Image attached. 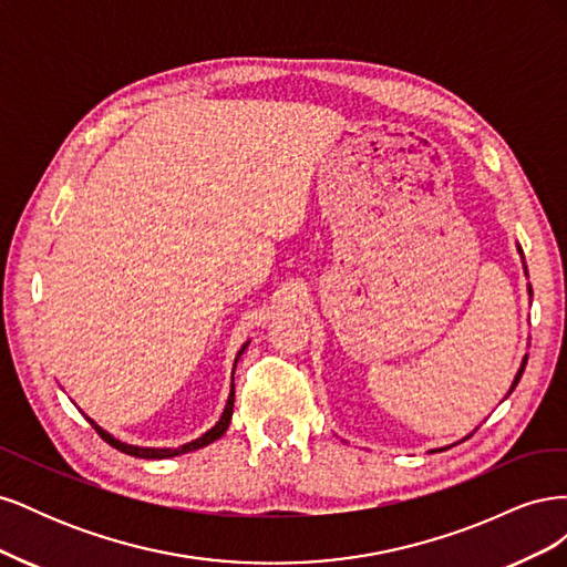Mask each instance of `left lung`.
<instances>
[{
	"label": "left lung",
	"instance_id": "8db88e82",
	"mask_svg": "<svg viewBox=\"0 0 567 567\" xmlns=\"http://www.w3.org/2000/svg\"><path fill=\"white\" fill-rule=\"evenodd\" d=\"M518 252H520V260H523V269H525V277H527V267H525V257H523V250H520V246H518ZM527 293H529V302H532V288L527 286ZM525 364H527V354L523 357V362H520V369H518V373H516V379H513V383H511V388H508V392H506V398H508V394L513 392V390H516V385H518V381H520V375H523V371H525ZM475 431H477V427H475ZM473 431V433H475ZM473 433H468L466 437H461L458 442H463V440H468ZM456 444V442H454ZM454 444H447V447H437V450H431V454L433 452H444V450H450V447H454Z\"/></svg>",
	"mask_w": 567,
	"mask_h": 567
}]
</instances>
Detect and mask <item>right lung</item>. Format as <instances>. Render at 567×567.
<instances>
[{"label": "right lung", "mask_w": 567, "mask_h": 567, "mask_svg": "<svg viewBox=\"0 0 567 567\" xmlns=\"http://www.w3.org/2000/svg\"><path fill=\"white\" fill-rule=\"evenodd\" d=\"M248 346H250V340H246L244 346H241V350H238V354H236V359H234V369H236L238 359H241V354L246 352ZM234 369H231V390H229V398H227V404H225V411H221L219 421L210 427V431H205L200 437H196V440H192V442L179 444V447H140V444H127V442H123V440L113 437L109 431H104V427H101L96 421H92L90 416H87V421L94 425V431L111 444V447H115V450H120V452H125V454H130V456H136V458H173V456H179V454H188V452L203 450V447H208V444H213L215 440H219L221 435H225L229 423H231V414H234Z\"/></svg>", "instance_id": "right-lung-1"}]
</instances>
